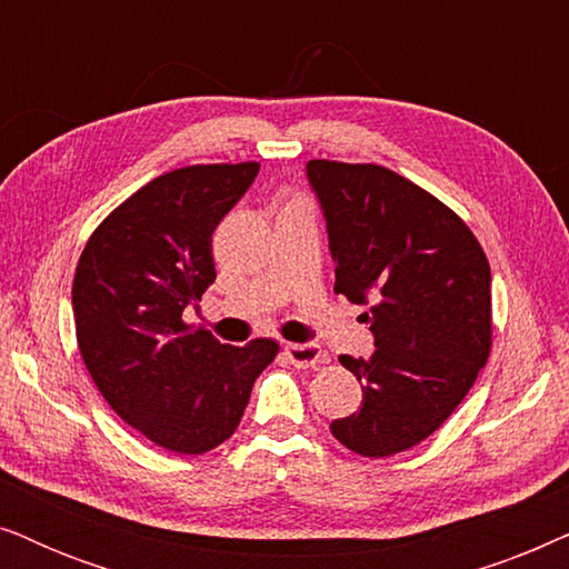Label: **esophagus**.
Instances as JSON below:
<instances>
[{"instance_id": "obj_1", "label": "esophagus", "mask_w": 569, "mask_h": 569, "mask_svg": "<svg viewBox=\"0 0 569 569\" xmlns=\"http://www.w3.org/2000/svg\"><path fill=\"white\" fill-rule=\"evenodd\" d=\"M284 357L295 368H316L318 362H323V349L316 341H302V345H284Z\"/></svg>"}]
</instances>
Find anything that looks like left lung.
Instances as JSON below:
<instances>
[{"label": "left lung", "instance_id": "left-lung-1", "mask_svg": "<svg viewBox=\"0 0 569 569\" xmlns=\"http://www.w3.org/2000/svg\"><path fill=\"white\" fill-rule=\"evenodd\" d=\"M321 204L333 292L370 306L376 352L339 362L362 383L360 409L333 419L352 453L386 458L438 430L487 365L492 345V271L456 212L380 166L310 160Z\"/></svg>", "mask_w": 569, "mask_h": 569}]
</instances>
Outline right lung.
<instances>
[{
  "label": "right lung",
  "instance_id": "add662e5",
  "mask_svg": "<svg viewBox=\"0 0 569 569\" xmlns=\"http://www.w3.org/2000/svg\"><path fill=\"white\" fill-rule=\"evenodd\" d=\"M256 176L259 162L154 178L100 222L77 263L84 368L123 422L173 453L199 456L228 440L279 349L271 339L220 345L183 323L217 277L212 232Z\"/></svg>",
  "mask_w": 569,
  "mask_h": 569
}]
</instances>
